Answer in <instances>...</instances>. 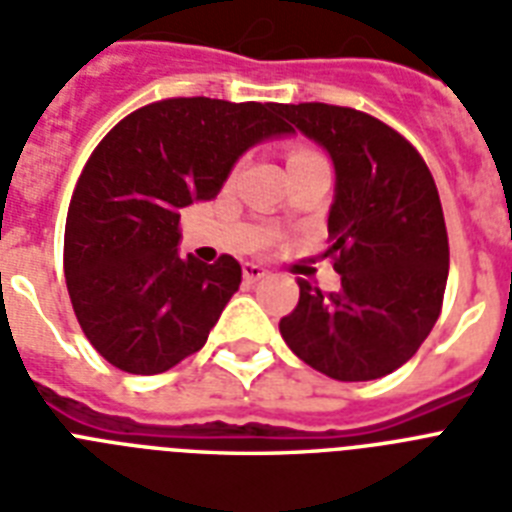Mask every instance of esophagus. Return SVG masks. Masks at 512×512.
I'll list each match as a JSON object with an SVG mask.
<instances>
[{
  "label": "esophagus",
  "mask_w": 512,
  "mask_h": 512,
  "mask_svg": "<svg viewBox=\"0 0 512 512\" xmlns=\"http://www.w3.org/2000/svg\"><path fill=\"white\" fill-rule=\"evenodd\" d=\"M268 276V270H265V265L260 263H244V278L247 281H260V278Z\"/></svg>",
  "instance_id": "1"
}]
</instances>
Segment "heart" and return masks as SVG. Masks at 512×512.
Masks as SVG:
<instances>
[{"label": "heart", "instance_id": "1", "mask_svg": "<svg viewBox=\"0 0 512 512\" xmlns=\"http://www.w3.org/2000/svg\"><path fill=\"white\" fill-rule=\"evenodd\" d=\"M302 155H310V152H292V157H302ZM292 157H289V160H292Z\"/></svg>", "mask_w": 512, "mask_h": 512}]
</instances>
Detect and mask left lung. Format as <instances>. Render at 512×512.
<instances>
[{"label": "left lung", "mask_w": 512, "mask_h": 512, "mask_svg": "<svg viewBox=\"0 0 512 512\" xmlns=\"http://www.w3.org/2000/svg\"><path fill=\"white\" fill-rule=\"evenodd\" d=\"M281 115L334 160L326 257L342 286L323 292L297 278L299 302L278 328L315 371L373 381L405 365L442 313L450 242L434 176L405 136L368 112L302 102L281 105Z\"/></svg>", "instance_id": "8db88e82"}]
</instances>
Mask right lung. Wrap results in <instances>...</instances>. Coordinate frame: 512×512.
<instances>
[{
	"label": "right lung",
	"instance_id": "right-lung-1",
	"mask_svg": "<svg viewBox=\"0 0 512 512\" xmlns=\"http://www.w3.org/2000/svg\"><path fill=\"white\" fill-rule=\"evenodd\" d=\"M276 102L173 97L120 120L91 152L65 220V284L91 347L136 376L205 347L242 265L178 255L181 210L218 197L252 144L289 134Z\"/></svg>",
	"mask_w": 512,
	"mask_h": 512
}]
</instances>
